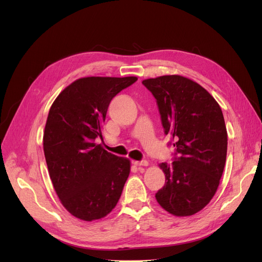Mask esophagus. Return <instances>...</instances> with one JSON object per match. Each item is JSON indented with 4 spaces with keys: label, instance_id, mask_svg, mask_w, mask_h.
<instances>
[{
    "label": "esophagus",
    "instance_id": "34e87169",
    "mask_svg": "<svg viewBox=\"0 0 262 262\" xmlns=\"http://www.w3.org/2000/svg\"><path fill=\"white\" fill-rule=\"evenodd\" d=\"M132 164L136 165V166H147V165H148V162H147V161H141V162H139V161H133Z\"/></svg>",
    "mask_w": 262,
    "mask_h": 262
}]
</instances>
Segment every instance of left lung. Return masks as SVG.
Wrapping results in <instances>:
<instances>
[{
	"label": "left lung",
	"instance_id": "1",
	"mask_svg": "<svg viewBox=\"0 0 262 262\" xmlns=\"http://www.w3.org/2000/svg\"><path fill=\"white\" fill-rule=\"evenodd\" d=\"M142 83L156 98L165 134L172 137L178 155L170 165H158L166 182L155 198L172 215H193L212 200L224 170L227 131L221 107L185 76L163 75Z\"/></svg>",
	"mask_w": 262,
	"mask_h": 262
}]
</instances>
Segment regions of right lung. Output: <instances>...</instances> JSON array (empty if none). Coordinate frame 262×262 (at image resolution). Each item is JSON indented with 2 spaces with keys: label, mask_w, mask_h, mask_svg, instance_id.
Instances as JSON below:
<instances>
[{
  "label": "right lung",
  "mask_w": 262,
  "mask_h": 262,
  "mask_svg": "<svg viewBox=\"0 0 262 262\" xmlns=\"http://www.w3.org/2000/svg\"><path fill=\"white\" fill-rule=\"evenodd\" d=\"M137 76H87L63 90L49 110L43 152L55 193L76 219L92 222L112 212L120 199L131 163L95 143L102 139L110 101Z\"/></svg>",
  "instance_id": "1"
}]
</instances>
